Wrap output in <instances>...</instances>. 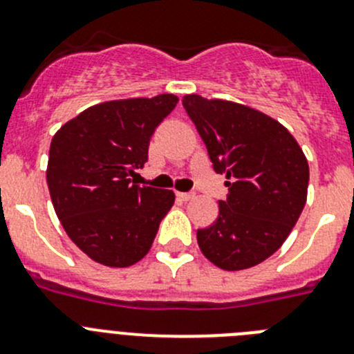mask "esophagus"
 I'll return each mask as SVG.
<instances>
[{"label": "esophagus", "mask_w": 354, "mask_h": 354, "mask_svg": "<svg viewBox=\"0 0 354 354\" xmlns=\"http://www.w3.org/2000/svg\"><path fill=\"white\" fill-rule=\"evenodd\" d=\"M177 196H179L180 200H184V202H189V200H193L196 194L194 193H177Z\"/></svg>", "instance_id": "1"}]
</instances>
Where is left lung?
Instances as JSON below:
<instances>
[{
	"label": "left lung",
	"mask_w": 354,
	"mask_h": 354,
	"mask_svg": "<svg viewBox=\"0 0 354 354\" xmlns=\"http://www.w3.org/2000/svg\"><path fill=\"white\" fill-rule=\"evenodd\" d=\"M183 105L228 186L216 221L196 232L200 251L223 270L254 267L284 244L302 214L306 154L281 122L251 106L200 95H186Z\"/></svg>",
	"instance_id": "8db88e82"
}]
</instances>
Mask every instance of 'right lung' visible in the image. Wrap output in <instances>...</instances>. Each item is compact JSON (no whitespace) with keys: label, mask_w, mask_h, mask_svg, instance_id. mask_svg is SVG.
Here are the masks:
<instances>
[{"label":"right lung","mask_w":354,"mask_h":354,"mask_svg":"<svg viewBox=\"0 0 354 354\" xmlns=\"http://www.w3.org/2000/svg\"><path fill=\"white\" fill-rule=\"evenodd\" d=\"M175 95L98 103L61 126L48 151L47 184L64 232L93 261L124 268L151 249L175 202L170 189L137 186L149 142Z\"/></svg>","instance_id":"right-lung-1"}]
</instances>
